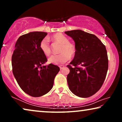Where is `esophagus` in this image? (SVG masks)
<instances>
[{
	"instance_id": "obj_1",
	"label": "esophagus",
	"mask_w": 122,
	"mask_h": 122,
	"mask_svg": "<svg viewBox=\"0 0 122 122\" xmlns=\"http://www.w3.org/2000/svg\"><path fill=\"white\" fill-rule=\"evenodd\" d=\"M59 68H60V69H63V68H64V66H59Z\"/></svg>"
}]
</instances>
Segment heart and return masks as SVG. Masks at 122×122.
I'll list each match as a JSON object with an SVG mask.
<instances>
[{
  "label": "heart",
  "mask_w": 122,
  "mask_h": 122,
  "mask_svg": "<svg viewBox=\"0 0 122 122\" xmlns=\"http://www.w3.org/2000/svg\"><path fill=\"white\" fill-rule=\"evenodd\" d=\"M51 39L54 42L61 45L59 49L61 54L53 55L48 59L49 63L56 65L64 64L69 61L71 56H74L76 53V47L69 41V39L61 33H56L51 36ZM41 51L46 56H49L51 53V47L49 41L47 38L41 40L39 44Z\"/></svg>",
  "instance_id": "heart-1"
}]
</instances>
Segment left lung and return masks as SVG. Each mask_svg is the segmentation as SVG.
Instances as JSON below:
<instances>
[{"label":"left lung","mask_w":122,"mask_h":122,"mask_svg":"<svg viewBox=\"0 0 122 122\" xmlns=\"http://www.w3.org/2000/svg\"><path fill=\"white\" fill-rule=\"evenodd\" d=\"M76 43V53L67 66V81L73 94L89 97L97 92L106 79L108 59L106 46L94 34L81 30L65 32Z\"/></svg>","instance_id":"left-lung-1"}]
</instances>
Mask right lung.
I'll return each mask as SVG.
<instances>
[{
    "label": "right lung",
    "mask_w": 122,
    "mask_h": 122,
    "mask_svg": "<svg viewBox=\"0 0 122 122\" xmlns=\"http://www.w3.org/2000/svg\"><path fill=\"white\" fill-rule=\"evenodd\" d=\"M47 33L34 31L20 36L11 57L13 73L21 89L34 97L46 94L53 88L54 80L60 71L57 66L47 61L39 44Z\"/></svg>",
    "instance_id": "1"
}]
</instances>
